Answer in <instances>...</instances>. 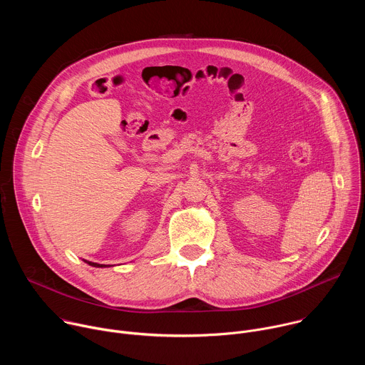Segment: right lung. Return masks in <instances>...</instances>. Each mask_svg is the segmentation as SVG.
<instances>
[{
  "mask_svg": "<svg viewBox=\"0 0 365 365\" xmlns=\"http://www.w3.org/2000/svg\"><path fill=\"white\" fill-rule=\"evenodd\" d=\"M86 264H88V265H91V267H94V268H104L106 265H101V264H96V262H90V261H84ZM107 267H110V265H107Z\"/></svg>",
  "mask_w": 365,
  "mask_h": 365,
  "instance_id": "obj_1",
  "label": "right lung"
}]
</instances>
